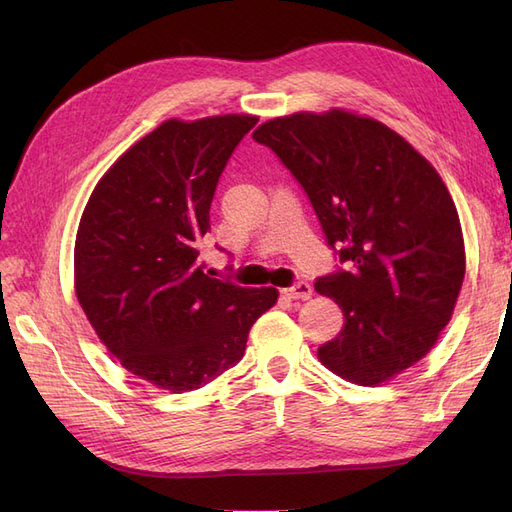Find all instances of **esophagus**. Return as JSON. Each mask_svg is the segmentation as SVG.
Listing matches in <instances>:
<instances>
[{
    "mask_svg": "<svg viewBox=\"0 0 512 512\" xmlns=\"http://www.w3.org/2000/svg\"><path fill=\"white\" fill-rule=\"evenodd\" d=\"M288 299H301V301H307L309 297H312V286H309L307 282H297L292 284L290 288H284L282 290Z\"/></svg>",
    "mask_w": 512,
    "mask_h": 512,
    "instance_id": "1",
    "label": "esophagus"
}]
</instances>
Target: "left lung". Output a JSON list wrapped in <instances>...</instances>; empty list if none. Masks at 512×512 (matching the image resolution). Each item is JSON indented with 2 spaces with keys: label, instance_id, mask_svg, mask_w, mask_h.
Instances as JSON below:
<instances>
[{
  "label": "left lung",
  "instance_id": "1",
  "mask_svg": "<svg viewBox=\"0 0 512 512\" xmlns=\"http://www.w3.org/2000/svg\"><path fill=\"white\" fill-rule=\"evenodd\" d=\"M252 136L301 183L344 265L316 280L344 312L320 361L363 386L421 361L466 275L459 215L436 168L384 123L339 108L277 117Z\"/></svg>",
  "mask_w": 512,
  "mask_h": 512
}]
</instances>
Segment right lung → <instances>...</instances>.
<instances>
[{"mask_svg": "<svg viewBox=\"0 0 512 512\" xmlns=\"http://www.w3.org/2000/svg\"><path fill=\"white\" fill-rule=\"evenodd\" d=\"M252 115L168 119L106 170L74 245V288L119 363L158 389L188 393L243 359L275 288L205 273L196 245L226 162Z\"/></svg>", "mask_w": 512, "mask_h": 512, "instance_id": "right-lung-1", "label": "right lung"}]
</instances>
